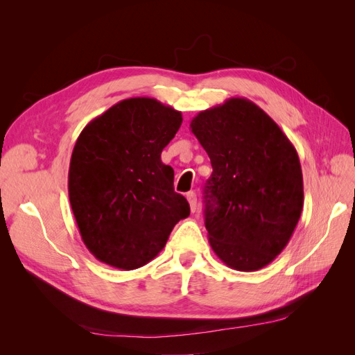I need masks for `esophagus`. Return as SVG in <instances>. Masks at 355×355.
Wrapping results in <instances>:
<instances>
[{"instance_id": "34e87169", "label": "esophagus", "mask_w": 355, "mask_h": 355, "mask_svg": "<svg viewBox=\"0 0 355 355\" xmlns=\"http://www.w3.org/2000/svg\"><path fill=\"white\" fill-rule=\"evenodd\" d=\"M187 200H188V202H189V207H191V211L194 213L196 211V209H197V196H196V192H188L187 194Z\"/></svg>"}]
</instances>
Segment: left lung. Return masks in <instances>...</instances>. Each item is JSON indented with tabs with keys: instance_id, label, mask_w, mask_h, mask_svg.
<instances>
[{
	"instance_id": "1",
	"label": "left lung",
	"mask_w": 355,
	"mask_h": 355,
	"mask_svg": "<svg viewBox=\"0 0 355 355\" xmlns=\"http://www.w3.org/2000/svg\"><path fill=\"white\" fill-rule=\"evenodd\" d=\"M189 127L213 167L204 189L211 249L232 270H261L283 252L302 213L296 149L270 115L244 98L201 111Z\"/></svg>"
}]
</instances>
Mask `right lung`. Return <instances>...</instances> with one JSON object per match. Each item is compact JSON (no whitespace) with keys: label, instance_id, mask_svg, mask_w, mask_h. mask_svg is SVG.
Listing matches in <instances>:
<instances>
[{"label":"right lung","instance_id":"add662e5","mask_svg":"<svg viewBox=\"0 0 355 355\" xmlns=\"http://www.w3.org/2000/svg\"><path fill=\"white\" fill-rule=\"evenodd\" d=\"M182 114L151 98H130L96 116L73 146L68 191L81 239L101 262L136 270L163 250L189 204L173 188L161 153Z\"/></svg>","mask_w":355,"mask_h":355}]
</instances>
